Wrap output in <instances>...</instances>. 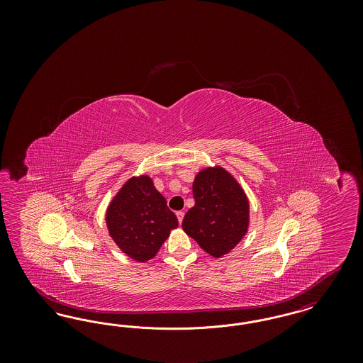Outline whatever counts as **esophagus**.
<instances>
[{
    "label": "esophagus",
    "mask_w": 363,
    "mask_h": 363,
    "mask_svg": "<svg viewBox=\"0 0 363 363\" xmlns=\"http://www.w3.org/2000/svg\"><path fill=\"white\" fill-rule=\"evenodd\" d=\"M184 215H185V213H184V212H182V211H178V212H177V218H178V222H179V223H182V219H184Z\"/></svg>",
    "instance_id": "obj_1"
}]
</instances>
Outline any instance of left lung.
I'll list each match as a JSON object with an SVG mask.
<instances>
[{
  "instance_id": "1",
  "label": "left lung",
  "mask_w": 363,
  "mask_h": 363,
  "mask_svg": "<svg viewBox=\"0 0 363 363\" xmlns=\"http://www.w3.org/2000/svg\"><path fill=\"white\" fill-rule=\"evenodd\" d=\"M194 207L182 228L213 257L228 253L247 231L249 203L237 181L222 167L197 174L193 182Z\"/></svg>"
}]
</instances>
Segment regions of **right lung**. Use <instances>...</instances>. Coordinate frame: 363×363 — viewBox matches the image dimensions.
Returning <instances> with one entry per match:
<instances>
[{
	"instance_id": "right-lung-1",
	"label": "right lung",
	"mask_w": 363,
	"mask_h": 363,
	"mask_svg": "<svg viewBox=\"0 0 363 363\" xmlns=\"http://www.w3.org/2000/svg\"><path fill=\"white\" fill-rule=\"evenodd\" d=\"M107 227L123 253L136 261L152 259L178 225L166 199L151 178L129 179L107 209Z\"/></svg>"
}]
</instances>
